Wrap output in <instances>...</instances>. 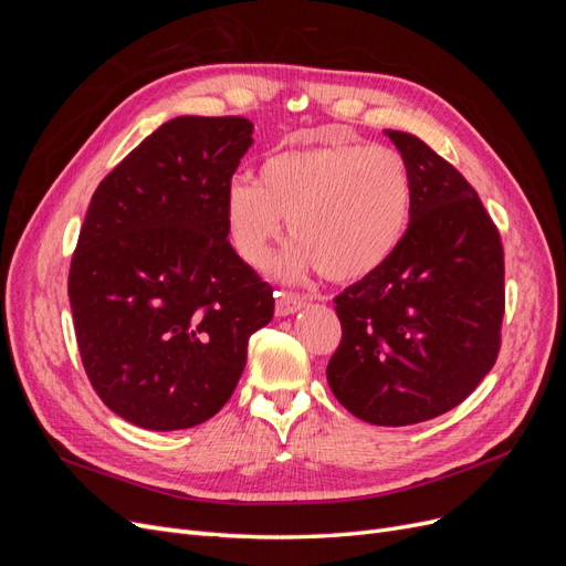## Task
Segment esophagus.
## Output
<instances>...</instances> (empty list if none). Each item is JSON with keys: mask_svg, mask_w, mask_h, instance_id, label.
I'll use <instances>...</instances> for the list:
<instances>
[{"mask_svg": "<svg viewBox=\"0 0 566 566\" xmlns=\"http://www.w3.org/2000/svg\"><path fill=\"white\" fill-rule=\"evenodd\" d=\"M304 297H300L293 290H281L279 300H276V316H287V314H295L304 306Z\"/></svg>", "mask_w": 566, "mask_h": 566, "instance_id": "esophagus-1", "label": "esophagus"}]
</instances>
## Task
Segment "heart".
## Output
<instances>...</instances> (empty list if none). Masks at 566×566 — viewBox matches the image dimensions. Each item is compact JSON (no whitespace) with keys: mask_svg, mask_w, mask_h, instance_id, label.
<instances>
[{"mask_svg":"<svg viewBox=\"0 0 566 566\" xmlns=\"http://www.w3.org/2000/svg\"><path fill=\"white\" fill-rule=\"evenodd\" d=\"M413 214V179L399 150L352 142L287 148L269 156L256 181L227 188L233 250L250 266L269 264L285 219L300 245L283 273L318 266L331 281H358L397 252Z\"/></svg>","mask_w":566,"mask_h":566,"instance_id":"b5f03b06","label":"heart"}]
</instances>
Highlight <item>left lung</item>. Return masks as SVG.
<instances>
[{"label": "left lung", "mask_w": 566, "mask_h": 566, "mask_svg": "<svg viewBox=\"0 0 566 566\" xmlns=\"http://www.w3.org/2000/svg\"><path fill=\"white\" fill-rule=\"evenodd\" d=\"M413 179L401 245L335 297L342 339L328 385L352 416L403 427L465 401L501 352V233L458 169L406 132H387Z\"/></svg>", "instance_id": "1"}]
</instances>
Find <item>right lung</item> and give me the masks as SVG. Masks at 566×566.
Returning <instances> with one entry per match:
<instances>
[{
    "mask_svg": "<svg viewBox=\"0 0 566 566\" xmlns=\"http://www.w3.org/2000/svg\"><path fill=\"white\" fill-rule=\"evenodd\" d=\"M250 144L248 117H175L92 196L67 273L75 337L98 399L144 430L219 413L273 318V287L235 254L224 217Z\"/></svg>",
    "mask_w": 566,
    "mask_h": 566,
    "instance_id": "add662e5",
    "label": "right lung"
}]
</instances>
